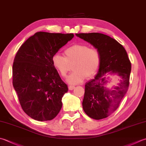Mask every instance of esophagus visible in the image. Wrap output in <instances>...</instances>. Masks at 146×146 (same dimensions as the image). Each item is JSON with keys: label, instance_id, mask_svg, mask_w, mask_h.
Returning <instances> with one entry per match:
<instances>
[{"label": "esophagus", "instance_id": "1", "mask_svg": "<svg viewBox=\"0 0 146 146\" xmlns=\"http://www.w3.org/2000/svg\"><path fill=\"white\" fill-rule=\"evenodd\" d=\"M68 88H69V90H72L75 88V86H74V85H69V86H68Z\"/></svg>", "mask_w": 146, "mask_h": 146}]
</instances>
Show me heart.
I'll list each match as a JSON object with an SVG mask.
<instances>
[{
  "label": "heart",
  "mask_w": 146,
  "mask_h": 146,
  "mask_svg": "<svg viewBox=\"0 0 146 146\" xmlns=\"http://www.w3.org/2000/svg\"><path fill=\"white\" fill-rule=\"evenodd\" d=\"M64 56L56 54L52 58L54 68L62 77L66 76L73 64L75 70L68 77L67 82L71 84H80L85 78H90L96 74L101 57L99 51L95 48H90L87 44H76L66 48Z\"/></svg>",
  "instance_id": "heart-1"
}]
</instances>
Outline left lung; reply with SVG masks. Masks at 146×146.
Instances as JSON below:
<instances>
[{"label": "left lung", "instance_id": "1", "mask_svg": "<svg viewBox=\"0 0 146 146\" xmlns=\"http://www.w3.org/2000/svg\"><path fill=\"white\" fill-rule=\"evenodd\" d=\"M101 54V61L95 78L85 84L82 106L85 113L95 119L106 118L117 110L128 90L131 62L125 48L115 39L99 33H76ZM107 72L117 74L122 80L111 90L105 87Z\"/></svg>", "mask_w": 146, "mask_h": 146}]
</instances>
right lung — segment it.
I'll return each mask as SVG.
<instances>
[{"label":"right lung","instance_id":"1","mask_svg":"<svg viewBox=\"0 0 146 146\" xmlns=\"http://www.w3.org/2000/svg\"><path fill=\"white\" fill-rule=\"evenodd\" d=\"M73 33L36 32L17 52L13 66V84L26 114L48 121L58 115L68 86L54 68L52 58L73 38Z\"/></svg>","mask_w":146,"mask_h":146}]
</instances>
